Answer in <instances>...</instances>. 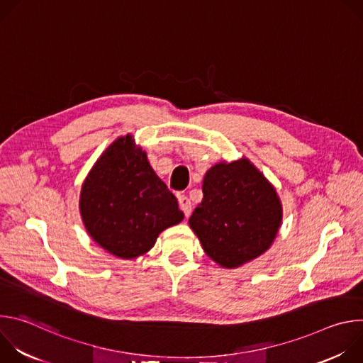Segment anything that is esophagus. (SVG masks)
Instances as JSON below:
<instances>
[{"label":"esophagus","mask_w":363,"mask_h":363,"mask_svg":"<svg viewBox=\"0 0 363 363\" xmlns=\"http://www.w3.org/2000/svg\"><path fill=\"white\" fill-rule=\"evenodd\" d=\"M178 202H179V208L184 211L185 217H188L191 214V210H192V203H191L189 198L186 195H179Z\"/></svg>","instance_id":"obj_1"}]
</instances>
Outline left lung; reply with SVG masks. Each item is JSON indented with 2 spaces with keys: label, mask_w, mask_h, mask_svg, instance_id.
<instances>
[{
  "label": "left lung",
  "mask_w": 363,
  "mask_h": 363,
  "mask_svg": "<svg viewBox=\"0 0 363 363\" xmlns=\"http://www.w3.org/2000/svg\"><path fill=\"white\" fill-rule=\"evenodd\" d=\"M202 194L189 225L220 266L238 267L272 245L281 205L274 188L248 160L213 167L205 174Z\"/></svg>",
  "instance_id": "left-lung-1"
}]
</instances>
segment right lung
I'll list each match as a JSON object with an SVG mask.
<instances>
[{
    "instance_id": "right-lung-1",
    "label": "right lung",
    "mask_w": 363,
    "mask_h": 363,
    "mask_svg": "<svg viewBox=\"0 0 363 363\" xmlns=\"http://www.w3.org/2000/svg\"><path fill=\"white\" fill-rule=\"evenodd\" d=\"M80 213L91 238L122 258L149 251L161 231L184 218L175 195L130 135L113 142L90 171Z\"/></svg>"
}]
</instances>
